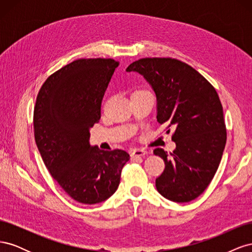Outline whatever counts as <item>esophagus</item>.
<instances>
[{"mask_svg":"<svg viewBox=\"0 0 252 252\" xmlns=\"http://www.w3.org/2000/svg\"><path fill=\"white\" fill-rule=\"evenodd\" d=\"M146 155H147V151L144 150V149H140V148L133 149V150L130 152V157H131L132 158H144Z\"/></svg>","mask_w":252,"mask_h":252,"instance_id":"1","label":"esophagus"}]
</instances>
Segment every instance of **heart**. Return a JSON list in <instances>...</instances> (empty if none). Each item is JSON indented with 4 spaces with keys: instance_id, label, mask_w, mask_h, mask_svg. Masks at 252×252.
<instances>
[{
    "instance_id": "b5f03b06",
    "label": "heart",
    "mask_w": 252,
    "mask_h": 252,
    "mask_svg": "<svg viewBox=\"0 0 252 252\" xmlns=\"http://www.w3.org/2000/svg\"><path fill=\"white\" fill-rule=\"evenodd\" d=\"M141 91H142V90H141Z\"/></svg>"
}]
</instances>
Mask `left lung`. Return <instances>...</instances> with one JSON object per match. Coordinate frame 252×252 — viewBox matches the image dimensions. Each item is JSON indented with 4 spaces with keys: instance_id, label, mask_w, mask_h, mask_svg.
Returning a JSON list of instances; mask_svg holds the SVG:
<instances>
[{
    "instance_id": "obj_1",
    "label": "left lung",
    "mask_w": 252,
    "mask_h": 252,
    "mask_svg": "<svg viewBox=\"0 0 252 252\" xmlns=\"http://www.w3.org/2000/svg\"><path fill=\"white\" fill-rule=\"evenodd\" d=\"M157 95V119L165 124L177 147L156 148L165 162L156 180L158 191L178 203L190 202L208 187L219 168L227 132L223 106L211 84L191 66L171 58H144L131 63Z\"/></svg>"
}]
</instances>
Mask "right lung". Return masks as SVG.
I'll use <instances>...</instances> for the list:
<instances>
[{"label": "right lung", "instance_id": "add662e5", "mask_svg": "<svg viewBox=\"0 0 252 252\" xmlns=\"http://www.w3.org/2000/svg\"><path fill=\"white\" fill-rule=\"evenodd\" d=\"M119 66L112 59H79L44 82L33 110L35 144L45 166L71 199L107 200L119 187L129 155L90 146L89 129L101 119L105 90Z\"/></svg>", "mask_w": 252, "mask_h": 252}]
</instances>
